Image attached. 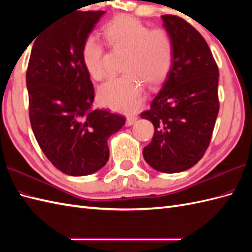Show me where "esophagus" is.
<instances>
[{"mask_svg":"<svg viewBox=\"0 0 252 252\" xmlns=\"http://www.w3.org/2000/svg\"><path fill=\"white\" fill-rule=\"evenodd\" d=\"M137 120L136 116H129L126 118V126H132Z\"/></svg>","mask_w":252,"mask_h":252,"instance_id":"34e87169","label":"esophagus"}]
</instances>
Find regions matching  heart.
<instances>
[{
    "instance_id": "1",
    "label": "heart",
    "mask_w": 252,
    "mask_h": 252,
    "mask_svg": "<svg viewBox=\"0 0 252 252\" xmlns=\"http://www.w3.org/2000/svg\"><path fill=\"white\" fill-rule=\"evenodd\" d=\"M106 44L111 51L123 53L122 71L99 89L100 103L115 110L133 112L145 98L143 84L156 87L168 77L173 65L174 43L168 30L151 29L129 15H121L107 23L103 29ZM85 70L96 81L110 76L106 46L94 37L85 39L82 49Z\"/></svg>"
}]
</instances>
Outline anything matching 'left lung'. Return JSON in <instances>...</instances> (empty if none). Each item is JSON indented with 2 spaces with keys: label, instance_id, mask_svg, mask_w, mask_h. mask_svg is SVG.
<instances>
[{
  "label": "left lung",
  "instance_id": "obj_1",
  "mask_svg": "<svg viewBox=\"0 0 252 252\" xmlns=\"http://www.w3.org/2000/svg\"><path fill=\"white\" fill-rule=\"evenodd\" d=\"M161 18L173 39L174 58L161 91L141 114L155 127L143 156L155 170L175 173L195 165L210 145L220 108L219 68L206 40L189 23L175 15Z\"/></svg>",
  "mask_w": 252,
  "mask_h": 252
}]
</instances>
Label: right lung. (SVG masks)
<instances>
[{"mask_svg":"<svg viewBox=\"0 0 252 252\" xmlns=\"http://www.w3.org/2000/svg\"><path fill=\"white\" fill-rule=\"evenodd\" d=\"M104 13L77 10L53 21L35 39L26 73L36 142L56 169L72 176L104 167L107 140L126 122L125 116L93 108L94 87L82 63L83 42Z\"/></svg>","mask_w":252,"mask_h":252,"instance_id":"obj_1","label":"right lung"}]
</instances>
